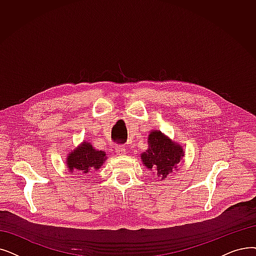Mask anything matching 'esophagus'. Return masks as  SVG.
<instances>
[{
  "label": "esophagus",
  "instance_id": "esophagus-1",
  "mask_svg": "<svg viewBox=\"0 0 256 256\" xmlns=\"http://www.w3.org/2000/svg\"><path fill=\"white\" fill-rule=\"evenodd\" d=\"M115 150H116V154H119V156H124L126 154L124 146H116Z\"/></svg>",
  "mask_w": 256,
  "mask_h": 256
}]
</instances>
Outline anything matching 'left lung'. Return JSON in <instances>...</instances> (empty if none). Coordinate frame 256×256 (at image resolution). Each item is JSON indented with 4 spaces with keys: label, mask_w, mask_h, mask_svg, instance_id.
<instances>
[{
    "label": "left lung",
    "mask_w": 256,
    "mask_h": 256,
    "mask_svg": "<svg viewBox=\"0 0 256 256\" xmlns=\"http://www.w3.org/2000/svg\"><path fill=\"white\" fill-rule=\"evenodd\" d=\"M148 148L140 157L143 165L154 174L164 180L166 176L178 168V164L184 157L183 146L172 141L159 130H152L148 137Z\"/></svg>",
    "instance_id": "left-lung-1"
}]
</instances>
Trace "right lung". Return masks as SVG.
<instances>
[{
    "label": "right lung",
    "mask_w": 256,
    "mask_h": 256,
    "mask_svg": "<svg viewBox=\"0 0 256 256\" xmlns=\"http://www.w3.org/2000/svg\"><path fill=\"white\" fill-rule=\"evenodd\" d=\"M106 159V152L94 148L92 143L84 140L66 154V166L70 172L88 174L100 168Z\"/></svg>",
    "instance_id": "right-lung-1"
}]
</instances>
